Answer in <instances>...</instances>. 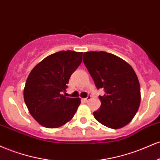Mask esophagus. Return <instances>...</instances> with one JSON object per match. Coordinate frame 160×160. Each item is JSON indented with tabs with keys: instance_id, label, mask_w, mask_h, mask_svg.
<instances>
[{
	"instance_id": "34e87169",
	"label": "esophagus",
	"mask_w": 160,
	"mask_h": 160,
	"mask_svg": "<svg viewBox=\"0 0 160 160\" xmlns=\"http://www.w3.org/2000/svg\"><path fill=\"white\" fill-rule=\"evenodd\" d=\"M91 99V96H88V97H86V98L82 99H83L84 102H88V101H89Z\"/></svg>"
}]
</instances>
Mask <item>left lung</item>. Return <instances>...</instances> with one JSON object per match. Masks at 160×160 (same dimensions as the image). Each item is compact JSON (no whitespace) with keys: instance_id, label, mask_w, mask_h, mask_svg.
Wrapping results in <instances>:
<instances>
[{"instance_id":"left-lung-1","label":"left lung","mask_w":160,"mask_h":160,"mask_svg":"<svg viewBox=\"0 0 160 160\" xmlns=\"http://www.w3.org/2000/svg\"><path fill=\"white\" fill-rule=\"evenodd\" d=\"M83 62L97 89L100 108L93 112L95 119L108 128L119 129L132 121L140 106V84L134 69L114 54L106 52H88Z\"/></svg>"}]
</instances>
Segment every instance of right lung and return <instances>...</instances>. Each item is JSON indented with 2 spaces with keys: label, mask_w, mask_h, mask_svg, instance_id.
Wrapping results in <instances>:
<instances>
[{
  "label": "right lung",
  "mask_w": 160,
  "mask_h": 160,
  "mask_svg": "<svg viewBox=\"0 0 160 160\" xmlns=\"http://www.w3.org/2000/svg\"><path fill=\"white\" fill-rule=\"evenodd\" d=\"M82 54L60 51L43 59L30 72L24 99L30 113L42 127L58 128L76 114L80 98L66 97L62 93L71 75L82 63Z\"/></svg>",
  "instance_id": "right-lung-1"
}]
</instances>
